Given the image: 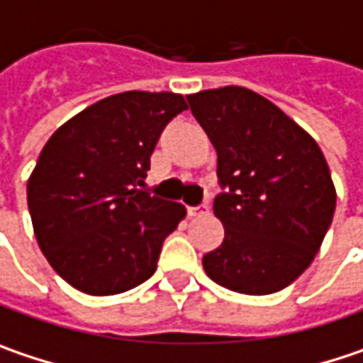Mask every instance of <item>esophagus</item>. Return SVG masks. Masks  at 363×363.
<instances>
[{
	"instance_id": "34e87169",
	"label": "esophagus",
	"mask_w": 363,
	"mask_h": 363,
	"mask_svg": "<svg viewBox=\"0 0 363 363\" xmlns=\"http://www.w3.org/2000/svg\"><path fill=\"white\" fill-rule=\"evenodd\" d=\"M188 215H190V217H202V215H208V206H206V204L188 206Z\"/></svg>"
}]
</instances>
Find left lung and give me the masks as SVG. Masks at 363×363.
<instances>
[{"mask_svg": "<svg viewBox=\"0 0 363 363\" xmlns=\"http://www.w3.org/2000/svg\"><path fill=\"white\" fill-rule=\"evenodd\" d=\"M188 103L217 150L223 188L213 208L225 238L202 267L238 294L281 291L310 267L333 220L337 194L323 150L244 86L196 92Z\"/></svg>", "mask_w": 363, "mask_h": 363, "instance_id": "left-lung-1", "label": "left lung"}]
</instances>
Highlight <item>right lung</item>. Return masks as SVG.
Listing matches in <instances>:
<instances>
[{"label": "right lung", "mask_w": 363, "mask_h": 363, "mask_svg": "<svg viewBox=\"0 0 363 363\" xmlns=\"http://www.w3.org/2000/svg\"><path fill=\"white\" fill-rule=\"evenodd\" d=\"M184 109L175 92H119L65 121L40 150L26 186L35 235L78 291L116 296L157 271L186 208L140 186L159 136Z\"/></svg>", "instance_id": "right-lung-1"}]
</instances>
